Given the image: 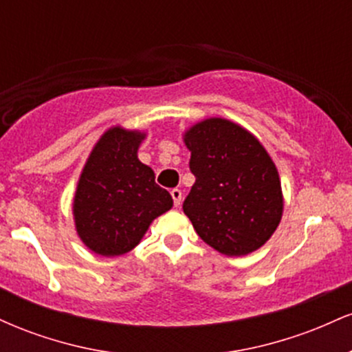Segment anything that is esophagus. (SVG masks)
Here are the masks:
<instances>
[{"label":"esophagus","instance_id":"34e87169","mask_svg":"<svg viewBox=\"0 0 352 352\" xmlns=\"http://www.w3.org/2000/svg\"><path fill=\"white\" fill-rule=\"evenodd\" d=\"M170 195L173 199V205H175V207H179V205L182 204V192H180V190L179 188H172Z\"/></svg>","mask_w":352,"mask_h":352}]
</instances>
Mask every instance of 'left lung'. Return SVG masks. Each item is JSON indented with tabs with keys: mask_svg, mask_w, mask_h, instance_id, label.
Instances as JSON below:
<instances>
[{
	"mask_svg": "<svg viewBox=\"0 0 352 352\" xmlns=\"http://www.w3.org/2000/svg\"><path fill=\"white\" fill-rule=\"evenodd\" d=\"M195 184L184 213L205 243L243 256L273 235L283 213L281 184L263 145L240 125L207 119L185 134Z\"/></svg>",
	"mask_w": 352,
	"mask_h": 352,
	"instance_id": "obj_1",
	"label": "left lung"
}]
</instances>
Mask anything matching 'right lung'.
<instances>
[{"mask_svg": "<svg viewBox=\"0 0 352 352\" xmlns=\"http://www.w3.org/2000/svg\"><path fill=\"white\" fill-rule=\"evenodd\" d=\"M144 134L107 131L89 155L74 197L80 240L102 256H119L139 245L153 218L172 208L155 173L137 159Z\"/></svg>", "mask_w": 352, "mask_h": 352, "instance_id": "obj_1", "label": "right lung"}]
</instances>
